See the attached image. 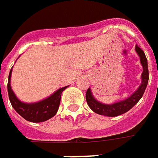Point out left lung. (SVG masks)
Listing matches in <instances>:
<instances>
[{
  "instance_id": "obj_1",
  "label": "left lung",
  "mask_w": 158,
  "mask_h": 158,
  "mask_svg": "<svg viewBox=\"0 0 158 158\" xmlns=\"http://www.w3.org/2000/svg\"><path fill=\"white\" fill-rule=\"evenodd\" d=\"M135 50L137 53L138 56L140 57V62L143 66V73L141 75L142 81H141L140 86L138 87V89L136 91L128 98L111 103V104H106V103H102L101 102L97 101L93 96L90 88H89L86 93V101L89 107L95 113L106 116H120L132 109L142 98V96L145 91L148 81H149L148 62H147V58H146L144 52L137 45H136Z\"/></svg>"
}]
</instances>
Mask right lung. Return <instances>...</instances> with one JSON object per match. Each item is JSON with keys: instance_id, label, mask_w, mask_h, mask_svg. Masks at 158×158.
Instances as JSON below:
<instances>
[{"instance_id": "add662e5", "label": "right lung", "mask_w": 158, "mask_h": 158, "mask_svg": "<svg viewBox=\"0 0 158 158\" xmlns=\"http://www.w3.org/2000/svg\"><path fill=\"white\" fill-rule=\"evenodd\" d=\"M13 68L10 69L8 81H7V93L11 105L20 116L24 119L32 123L45 122L56 116L59 109L61 96L64 89L69 86L62 87L57 89L47 98L36 102H24L18 99L11 88V75Z\"/></svg>"}]
</instances>
